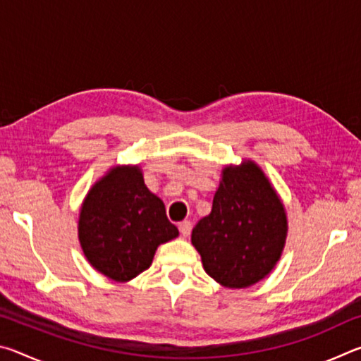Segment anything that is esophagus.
Masks as SVG:
<instances>
[{"label": "esophagus", "mask_w": 361, "mask_h": 361, "mask_svg": "<svg viewBox=\"0 0 361 361\" xmlns=\"http://www.w3.org/2000/svg\"><path fill=\"white\" fill-rule=\"evenodd\" d=\"M178 229H180V234L183 237H188L189 234H191V229H192V224L191 221H188V219H185V221H181L178 224Z\"/></svg>", "instance_id": "1"}]
</instances>
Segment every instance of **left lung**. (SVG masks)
Wrapping results in <instances>:
<instances>
[{"mask_svg": "<svg viewBox=\"0 0 361 361\" xmlns=\"http://www.w3.org/2000/svg\"><path fill=\"white\" fill-rule=\"evenodd\" d=\"M286 215L271 183L253 162L223 170L210 215L192 229L205 272L229 288L264 279L285 245Z\"/></svg>", "mask_w": 361, "mask_h": 361, "instance_id": "1", "label": "left lung"}]
</instances>
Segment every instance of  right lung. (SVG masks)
I'll use <instances>...</instances> for the list:
<instances>
[{
  "mask_svg": "<svg viewBox=\"0 0 361 361\" xmlns=\"http://www.w3.org/2000/svg\"><path fill=\"white\" fill-rule=\"evenodd\" d=\"M178 235L166 205L138 167H116L94 185L79 215V242L97 271L127 282L151 266L157 247Z\"/></svg>",
  "mask_w": 361,
  "mask_h": 361,
  "instance_id": "right-lung-1",
  "label": "right lung"
}]
</instances>
